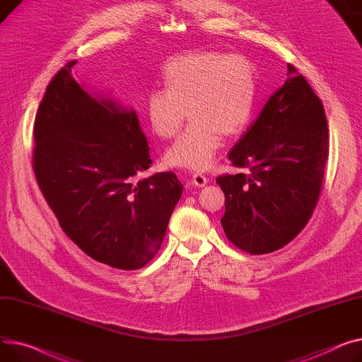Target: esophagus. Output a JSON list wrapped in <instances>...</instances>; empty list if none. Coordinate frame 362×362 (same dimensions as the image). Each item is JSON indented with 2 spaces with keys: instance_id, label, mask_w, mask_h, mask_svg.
<instances>
[{
  "instance_id": "34e87169",
  "label": "esophagus",
  "mask_w": 362,
  "mask_h": 362,
  "mask_svg": "<svg viewBox=\"0 0 362 362\" xmlns=\"http://www.w3.org/2000/svg\"><path fill=\"white\" fill-rule=\"evenodd\" d=\"M191 184L196 187H204L207 184V178L200 173H194L193 177H191Z\"/></svg>"
}]
</instances>
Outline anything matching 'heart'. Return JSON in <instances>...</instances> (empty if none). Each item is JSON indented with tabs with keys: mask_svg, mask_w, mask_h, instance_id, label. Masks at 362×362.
<instances>
[{
	"mask_svg": "<svg viewBox=\"0 0 362 362\" xmlns=\"http://www.w3.org/2000/svg\"><path fill=\"white\" fill-rule=\"evenodd\" d=\"M165 89L146 98V115L159 137L178 133L187 110L191 124L166 148L171 166L203 171L222 146V134L235 136L248 124L257 96L256 69L241 54L194 51L166 62Z\"/></svg>",
	"mask_w": 362,
	"mask_h": 362,
	"instance_id": "heart-1",
	"label": "heart"
}]
</instances>
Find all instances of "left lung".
<instances>
[{"instance_id": "obj_1", "label": "left lung", "mask_w": 362, "mask_h": 362, "mask_svg": "<svg viewBox=\"0 0 362 362\" xmlns=\"http://www.w3.org/2000/svg\"><path fill=\"white\" fill-rule=\"evenodd\" d=\"M288 78L228 158L248 174L221 175L226 238L250 254L285 247L310 221L329 156L322 100L288 64Z\"/></svg>"}]
</instances>
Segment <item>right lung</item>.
<instances>
[{"label": "right lung", "instance_id": "obj_1", "mask_svg": "<svg viewBox=\"0 0 362 362\" xmlns=\"http://www.w3.org/2000/svg\"><path fill=\"white\" fill-rule=\"evenodd\" d=\"M70 61L35 118L33 173L67 237L93 260L136 270L159 251L182 184L152 165L134 110L84 90Z\"/></svg>", "mask_w": 362, "mask_h": 362}]
</instances>
